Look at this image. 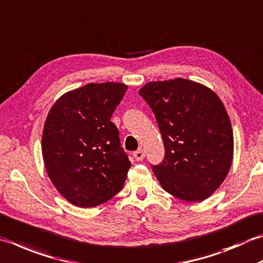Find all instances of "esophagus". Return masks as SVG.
Masks as SVG:
<instances>
[{
  "label": "esophagus",
  "instance_id": "34e87169",
  "mask_svg": "<svg viewBox=\"0 0 263 263\" xmlns=\"http://www.w3.org/2000/svg\"><path fill=\"white\" fill-rule=\"evenodd\" d=\"M133 157H135L137 161H142L145 158V153H143L142 149H138L135 153H133Z\"/></svg>",
  "mask_w": 263,
  "mask_h": 263
}]
</instances>
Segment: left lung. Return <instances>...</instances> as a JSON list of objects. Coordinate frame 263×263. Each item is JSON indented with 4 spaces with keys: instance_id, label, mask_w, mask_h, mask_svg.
Listing matches in <instances>:
<instances>
[{
    "instance_id": "8db88e82",
    "label": "left lung",
    "mask_w": 263,
    "mask_h": 263,
    "mask_svg": "<svg viewBox=\"0 0 263 263\" xmlns=\"http://www.w3.org/2000/svg\"><path fill=\"white\" fill-rule=\"evenodd\" d=\"M155 114L165 156L153 171L162 188L186 202L210 197L227 177L234 135L214 92L186 79L149 82L139 91Z\"/></svg>"
}]
</instances>
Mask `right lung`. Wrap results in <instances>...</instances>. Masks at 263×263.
Listing matches in <instances>:
<instances>
[{
    "instance_id": "obj_1",
    "label": "right lung",
    "mask_w": 263,
    "mask_h": 263,
    "mask_svg": "<svg viewBox=\"0 0 263 263\" xmlns=\"http://www.w3.org/2000/svg\"><path fill=\"white\" fill-rule=\"evenodd\" d=\"M127 86L90 83L61 96L42 133V155L57 190L73 205L95 208L124 186L131 162L110 121Z\"/></svg>"
}]
</instances>
